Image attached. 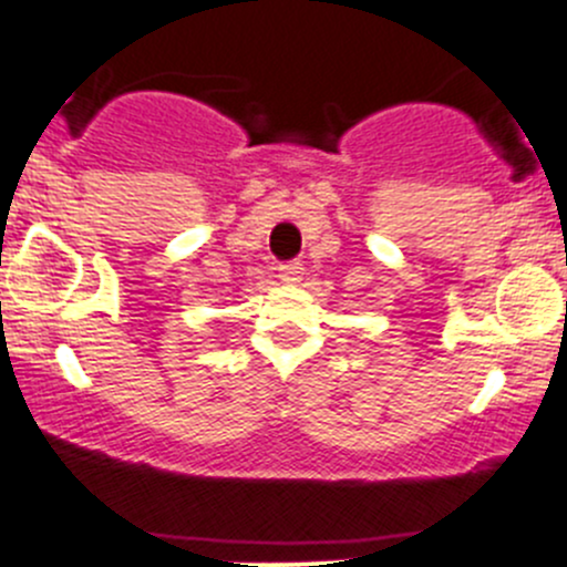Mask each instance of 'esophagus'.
<instances>
[{
	"instance_id": "1",
	"label": "esophagus",
	"mask_w": 567,
	"mask_h": 567,
	"mask_svg": "<svg viewBox=\"0 0 567 567\" xmlns=\"http://www.w3.org/2000/svg\"><path fill=\"white\" fill-rule=\"evenodd\" d=\"M301 274H305L301 262H282V266H279V279H282L285 285H296L301 279Z\"/></svg>"
}]
</instances>
